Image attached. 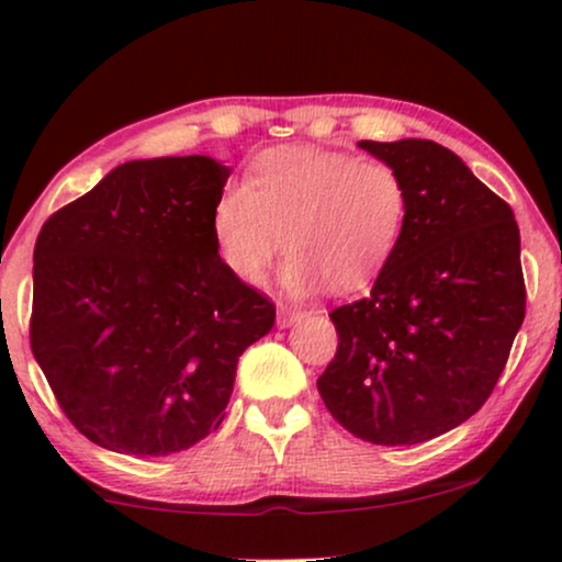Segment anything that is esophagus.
Wrapping results in <instances>:
<instances>
[{"mask_svg": "<svg viewBox=\"0 0 562 562\" xmlns=\"http://www.w3.org/2000/svg\"><path fill=\"white\" fill-rule=\"evenodd\" d=\"M299 319H303L301 308L282 306V303H280V308H277V325H280V327H290V325H295V322H299Z\"/></svg>", "mask_w": 562, "mask_h": 562, "instance_id": "obj_1", "label": "esophagus"}]
</instances>
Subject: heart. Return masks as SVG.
I'll return each instance as SVG.
<instances>
[{
  "label": "heart",
  "mask_w": 562,
  "mask_h": 562,
  "mask_svg": "<svg viewBox=\"0 0 562 562\" xmlns=\"http://www.w3.org/2000/svg\"><path fill=\"white\" fill-rule=\"evenodd\" d=\"M409 187L380 158L346 150L280 147L250 166L243 184L216 198L211 232L218 256L243 282L263 280L277 254L293 293H353L375 282L402 245Z\"/></svg>",
  "instance_id": "b5f03b06"
}]
</instances>
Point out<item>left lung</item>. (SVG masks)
Instances as JSON below:
<instances>
[{"label":"left lung","instance_id":"1","mask_svg":"<svg viewBox=\"0 0 562 562\" xmlns=\"http://www.w3.org/2000/svg\"><path fill=\"white\" fill-rule=\"evenodd\" d=\"M409 187L406 229L367 299L330 312L338 351L317 380L348 434L409 447L492 396L526 317L513 209L430 139L359 142Z\"/></svg>","mask_w":562,"mask_h":562}]
</instances>
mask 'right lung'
Here are the masks:
<instances>
[{
	"mask_svg": "<svg viewBox=\"0 0 562 562\" xmlns=\"http://www.w3.org/2000/svg\"><path fill=\"white\" fill-rule=\"evenodd\" d=\"M229 169L209 156L128 160L44 222L31 351L97 447L166 457L222 425L237 359L274 303L218 256Z\"/></svg>",
	"mask_w": 562,
	"mask_h": 562,
	"instance_id": "add662e5",
	"label": "right lung"
}]
</instances>
